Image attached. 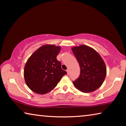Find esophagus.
Masks as SVG:
<instances>
[{
	"label": "esophagus",
	"instance_id": "obj_1",
	"mask_svg": "<svg viewBox=\"0 0 126 126\" xmlns=\"http://www.w3.org/2000/svg\"><path fill=\"white\" fill-rule=\"evenodd\" d=\"M66 72H67V74H69V69H67V71H66Z\"/></svg>",
	"mask_w": 126,
	"mask_h": 126
}]
</instances>
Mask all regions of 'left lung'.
<instances>
[{"label":"left lung","instance_id":"1","mask_svg":"<svg viewBox=\"0 0 126 126\" xmlns=\"http://www.w3.org/2000/svg\"><path fill=\"white\" fill-rule=\"evenodd\" d=\"M80 68L79 77L73 83L84 93L94 92L103 84L107 69L104 62L96 50L86 45L72 48Z\"/></svg>","mask_w":126,"mask_h":126}]
</instances>
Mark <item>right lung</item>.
<instances>
[{"instance_id":"1","label":"right lung","mask_w":126,"mask_h":126,"mask_svg":"<svg viewBox=\"0 0 126 126\" xmlns=\"http://www.w3.org/2000/svg\"><path fill=\"white\" fill-rule=\"evenodd\" d=\"M61 47L46 44L40 47L28 59L24 69L25 82L30 89L44 94L54 89L66 71L57 59Z\"/></svg>"}]
</instances>
